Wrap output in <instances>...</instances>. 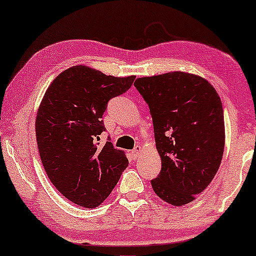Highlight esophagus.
I'll list each match as a JSON object with an SVG mask.
<instances>
[{"label":"esophagus","instance_id":"obj_1","mask_svg":"<svg viewBox=\"0 0 256 256\" xmlns=\"http://www.w3.org/2000/svg\"><path fill=\"white\" fill-rule=\"evenodd\" d=\"M141 152H142V148H141V146H136L134 149L132 150V156L135 157H138V156H141Z\"/></svg>","mask_w":256,"mask_h":256}]
</instances>
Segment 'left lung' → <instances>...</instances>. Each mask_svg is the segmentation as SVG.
I'll return each instance as SVG.
<instances>
[{
  "mask_svg": "<svg viewBox=\"0 0 256 256\" xmlns=\"http://www.w3.org/2000/svg\"><path fill=\"white\" fill-rule=\"evenodd\" d=\"M134 86L149 106L162 160L158 177L152 180L154 191L170 205L188 204L208 188L222 163V100L208 80L180 71L138 78Z\"/></svg>",
  "mask_w": 256,
  "mask_h": 256,
  "instance_id": "8db88e82",
  "label": "left lung"
}]
</instances>
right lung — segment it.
<instances>
[{"instance_id": "right-lung-1", "label": "right lung", "mask_w": 256, "mask_h": 256, "mask_svg": "<svg viewBox=\"0 0 256 256\" xmlns=\"http://www.w3.org/2000/svg\"><path fill=\"white\" fill-rule=\"evenodd\" d=\"M135 76H106L85 65L56 76L36 116V138L48 180L70 202L99 206L128 166L124 152L110 142L99 146L107 102L130 88Z\"/></svg>"}]
</instances>
